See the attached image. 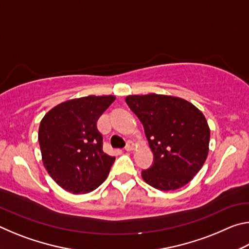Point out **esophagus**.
<instances>
[{
  "label": "esophagus",
  "instance_id": "esophagus-1",
  "mask_svg": "<svg viewBox=\"0 0 249 249\" xmlns=\"http://www.w3.org/2000/svg\"><path fill=\"white\" fill-rule=\"evenodd\" d=\"M134 148H135L134 142H128L127 145H126V147H125V150L126 151H132V150H134Z\"/></svg>",
  "mask_w": 249,
  "mask_h": 249
}]
</instances>
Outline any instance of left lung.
<instances>
[{
    "label": "left lung",
    "mask_w": 249,
    "mask_h": 249,
    "mask_svg": "<svg viewBox=\"0 0 249 249\" xmlns=\"http://www.w3.org/2000/svg\"><path fill=\"white\" fill-rule=\"evenodd\" d=\"M126 103L137 115L154 154V163L142 170L146 183L161 191L190 182L209 154L210 128L199 108L171 95H128Z\"/></svg>",
    "instance_id": "1"
}]
</instances>
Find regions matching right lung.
<instances>
[{"label":"right lung","instance_id":"1","mask_svg":"<svg viewBox=\"0 0 249 249\" xmlns=\"http://www.w3.org/2000/svg\"><path fill=\"white\" fill-rule=\"evenodd\" d=\"M114 100V95L69 100L41 120L38 141L44 166L66 191L89 193L107 178L115 157L103 151L96 122Z\"/></svg>","mask_w":249,"mask_h":249}]
</instances>
